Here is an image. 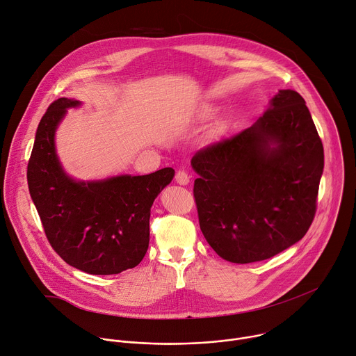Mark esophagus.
<instances>
[{"label":"esophagus","instance_id":"1","mask_svg":"<svg viewBox=\"0 0 356 356\" xmlns=\"http://www.w3.org/2000/svg\"><path fill=\"white\" fill-rule=\"evenodd\" d=\"M175 179H176V181H177L179 184H181V186H184V184H187V183L190 181V176L187 175L186 170H181V169L176 172Z\"/></svg>","mask_w":356,"mask_h":356}]
</instances>
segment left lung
I'll return each mask as SVG.
<instances>
[{
	"label": "left lung",
	"mask_w": 356,
	"mask_h": 356,
	"mask_svg": "<svg viewBox=\"0 0 356 356\" xmlns=\"http://www.w3.org/2000/svg\"><path fill=\"white\" fill-rule=\"evenodd\" d=\"M191 165L201 232L228 262L277 255L316 217L324 147L297 91L280 90L264 117L200 149Z\"/></svg>",
	"instance_id": "1"
}]
</instances>
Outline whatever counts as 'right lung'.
<instances>
[{"label":"right lung","instance_id":"1","mask_svg":"<svg viewBox=\"0 0 356 356\" xmlns=\"http://www.w3.org/2000/svg\"><path fill=\"white\" fill-rule=\"evenodd\" d=\"M79 104L62 97L42 117L28 162V187L44 235L66 264L90 275H118L143 259L150 207L175 170L91 183L69 179L54 138L66 108Z\"/></svg>","mask_w":356,"mask_h":356}]
</instances>
